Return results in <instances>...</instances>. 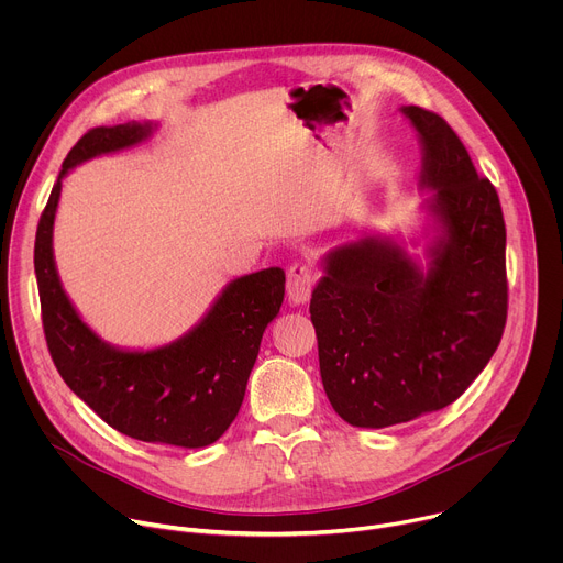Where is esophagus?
<instances>
[{"label": "esophagus", "mask_w": 563, "mask_h": 563, "mask_svg": "<svg viewBox=\"0 0 563 563\" xmlns=\"http://www.w3.org/2000/svg\"><path fill=\"white\" fill-rule=\"evenodd\" d=\"M313 289V272L305 265H294L287 274V298L291 305H305Z\"/></svg>", "instance_id": "esophagus-1"}]
</instances>
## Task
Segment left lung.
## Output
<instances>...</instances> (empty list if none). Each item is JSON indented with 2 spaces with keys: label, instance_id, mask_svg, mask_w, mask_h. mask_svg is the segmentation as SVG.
I'll return each instance as SVG.
<instances>
[{
  "label": "left lung",
  "instance_id": "1",
  "mask_svg": "<svg viewBox=\"0 0 563 563\" xmlns=\"http://www.w3.org/2000/svg\"><path fill=\"white\" fill-rule=\"evenodd\" d=\"M421 146V224L361 231L320 258L309 313L336 415L380 430L439 412L499 347L506 311V224L490 180L443 118L400 107ZM424 240L426 264L409 252Z\"/></svg>",
  "mask_w": 563,
  "mask_h": 563
}]
</instances>
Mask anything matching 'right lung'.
<instances>
[{
	"mask_svg": "<svg viewBox=\"0 0 563 563\" xmlns=\"http://www.w3.org/2000/svg\"><path fill=\"white\" fill-rule=\"evenodd\" d=\"M157 122L89 131L66 155L35 235V276L44 334L64 383L113 430L157 445L205 448L218 441L243 406L267 325L285 296V272L267 267L224 285L180 339L131 350L107 343L70 302L55 265L53 229L64 178L100 155L146 142Z\"/></svg>",
	"mask_w": 563,
	"mask_h": 563,
	"instance_id": "1",
	"label": "right lung"
}]
</instances>
